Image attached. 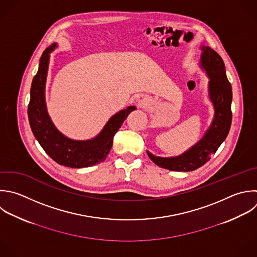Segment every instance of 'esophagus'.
Instances as JSON below:
<instances>
[{
  "label": "esophagus",
  "instance_id": "1",
  "mask_svg": "<svg viewBox=\"0 0 257 257\" xmlns=\"http://www.w3.org/2000/svg\"><path fill=\"white\" fill-rule=\"evenodd\" d=\"M137 101H138L139 106H146V105L150 104V99H149L148 97L144 96V95L139 96V97H138V99H137Z\"/></svg>",
  "mask_w": 257,
  "mask_h": 257
}]
</instances>
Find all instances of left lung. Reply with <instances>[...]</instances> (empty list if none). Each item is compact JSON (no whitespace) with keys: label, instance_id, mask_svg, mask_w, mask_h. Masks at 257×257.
Returning a JSON list of instances; mask_svg holds the SVG:
<instances>
[{"label":"left lung","instance_id":"obj_1","mask_svg":"<svg viewBox=\"0 0 257 257\" xmlns=\"http://www.w3.org/2000/svg\"><path fill=\"white\" fill-rule=\"evenodd\" d=\"M199 66L209 78L208 96L214 116L204 136L194 146L176 157H158L147 151L149 158L159 167L177 172L194 171L206 164L225 141L232 121V88L227 79L225 65L220 55L209 46L202 45Z\"/></svg>","mask_w":257,"mask_h":257}]
</instances>
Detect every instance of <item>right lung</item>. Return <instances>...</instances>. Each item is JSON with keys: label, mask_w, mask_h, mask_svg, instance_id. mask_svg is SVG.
<instances>
[{"label": "right lung", "mask_w": 257, "mask_h": 257, "mask_svg": "<svg viewBox=\"0 0 257 257\" xmlns=\"http://www.w3.org/2000/svg\"><path fill=\"white\" fill-rule=\"evenodd\" d=\"M56 47L57 43H53L45 49L40 58L37 74L32 81L28 105L30 126L46 154L59 165L77 169L91 167L106 159L112 147L114 135L127 115L137 107L132 105L113 114L100 133L90 140H72L60 133L50 118L45 99L50 53Z\"/></svg>", "instance_id": "right-lung-1"}]
</instances>
